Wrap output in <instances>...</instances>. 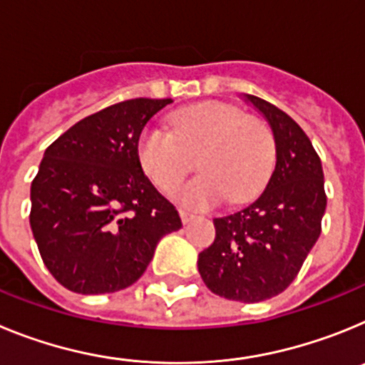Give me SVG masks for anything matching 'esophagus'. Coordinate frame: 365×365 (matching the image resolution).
Instances as JSON below:
<instances>
[{
    "mask_svg": "<svg viewBox=\"0 0 365 365\" xmlns=\"http://www.w3.org/2000/svg\"><path fill=\"white\" fill-rule=\"evenodd\" d=\"M179 214H180V219H182V222H185V225H188L190 221H193V219L197 217L195 214H192V212H186V210H180Z\"/></svg>",
    "mask_w": 365,
    "mask_h": 365,
    "instance_id": "34e87169",
    "label": "esophagus"
}]
</instances>
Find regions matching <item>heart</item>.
<instances>
[{
  "label": "heart",
  "mask_w": 365,
  "mask_h": 365,
  "mask_svg": "<svg viewBox=\"0 0 365 365\" xmlns=\"http://www.w3.org/2000/svg\"><path fill=\"white\" fill-rule=\"evenodd\" d=\"M170 128L150 125L137 144L138 163L160 192H172L197 159L202 175L180 186L186 206H210L225 197L243 202L265 188L276 163V138L265 122L222 102L180 109Z\"/></svg>",
  "instance_id": "b5f03b06"
}]
</instances>
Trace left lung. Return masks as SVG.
<instances>
[{
  "label": "left lung",
  "mask_w": 365,
  "mask_h": 365,
  "mask_svg": "<svg viewBox=\"0 0 365 365\" xmlns=\"http://www.w3.org/2000/svg\"><path fill=\"white\" fill-rule=\"evenodd\" d=\"M247 98L272 125L276 168L257 201L214 219L215 240L199 254L197 267L214 294L257 303L294 282L320 237L327 195L322 160L305 131L267 100Z\"/></svg>",
  "instance_id": "8db88e82"
}]
</instances>
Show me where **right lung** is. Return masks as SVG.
Instances as JSON below:
<instances>
[{
  "label": "right lung",
  "instance_id": "obj_1",
  "mask_svg": "<svg viewBox=\"0 0 365 365\" xmlns=\"http://www.w3.org/2000/svg\"><path fill=\"white\" fill-rule=\"evenodd\" d=\"M172 98H131L69 128L31 185V228L45 267L78 294L133 285L160 237L182 227L138 163L140 131Z\"/></svg>",
  "mask_w": 365,
  "mask_h": 365
}]
</instances>
